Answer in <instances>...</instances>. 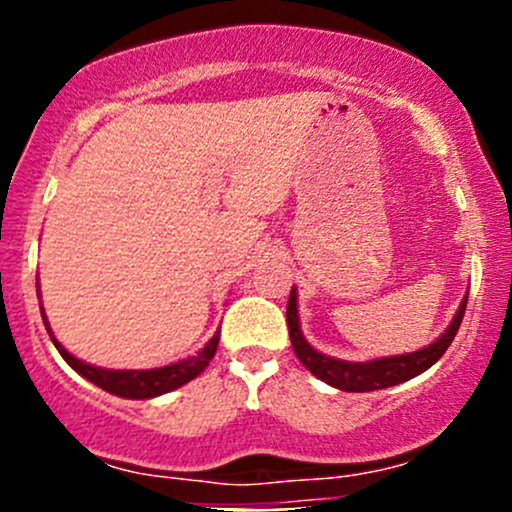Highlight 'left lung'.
<instances>
[{
  "label": "left lung",
  "mask_w": 512,
  "mask_h": 512,
  "mask_svg": "<svg viewBox=\"0 0 512 512\" xmlns=\"http://www.w3.org/2000/svg\"><path fill=\"white\" fill-rule=\"evenodd\" d=\"M466 302L468 297L463 299L461 307H458L456 317L448 324L446 332L436 339L428 347L418 349V352L411 354H396L386 356V359H374V361H342L332 359V356L319 354L317 349H312L307 344V339L299 332V319H297V294H289L287 302V327H289V339H292V349L297 354V359L312 371L317 379L327 381L329 386L342 391H354V394H361V391H376V389H389V386L401 384V381H409L414 376L426 371L428 366L436 364L446 349L451 347L453 337H456L458 327L463 322V314H466Z\"/></svg>",
  "instance_id": "obj_1"
}]
</instances>
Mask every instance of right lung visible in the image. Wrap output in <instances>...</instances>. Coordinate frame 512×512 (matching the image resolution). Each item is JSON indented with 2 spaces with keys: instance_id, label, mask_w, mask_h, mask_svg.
Returning a JSON list of instances; mask_svg holds the SVG:
<instances>
[{
  "instance_id": "1",
  "label": "right lung",
  "mask_w": 512,
  "mask_h": 512,
  "mask_svg": "<svg viewBox=\"0 0 512 512\" xmlns=\"http://www.w3.org/2000/svg\"><path fill=\"white\" fill-rule=\"evenodd\" d=\"M44 317V314H41ZM46 324V317H44ZM49 329V327H46ZM51 334V329H49ZM54 347L59 349V354L64 356L66 364L71 366L74 371H79L84 379H89L91 384H96L98 389L108 391L113 396H123V399H153V396L168 394V391L178 389V386L188 384L190 379L205 371V366L210 364L215 352H218V342H220V332H215V337L205 344L195 356H188V359L178 361V364H168L160 366V369H101V366H91L84 364L81 359L71 356L51 337Z\"/></svg>"
}]
</instances>
